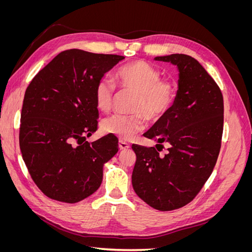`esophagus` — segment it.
Here are the masks:
<instances>
[{"instance_id": "obj_1", "label": "esophagus", "mask_w": 252, "mask_h": 252, "mask_svg": "<svg viewBox=\"0 0 252 252\" xmlns=\"http://www.w3.org/2000/svg\"><path fill=\"white\" fill-rule=\"evenodd\" d=\"M119 148H120L121 150H126V149L130 148V146H129V144H127L126 142L120 141V142H119Z\"/></svg>"}]
</instances>
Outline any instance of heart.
<instances>
[{
	"label": "heart",
	"instance_id": "obj_1",
	"mask_svg": "<svg viewBox=\"0 0 252 252\" xmlns=\"http://www.w3.org/2000/svg\"><path fill=\"white\" fill-rule=\"evenodd\" d=\"M119 85L138 94L131 112L132 116L116 114L101 123V131L128 141L144 129V117L158 121L170 110L177 98V86L171 81L161 80V72L156 67L138 60L120 67L116 72ZM114 95V85L108 79H101L95 84L94 98L96 108L108 112Z\"/></svg>",
	"mask_w": 252,
	"mask_h": 252
}]
</instances>
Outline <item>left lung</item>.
I'll return each instance as SVG.
<instances>
[{"label":"left lung","mask_w":252,"mask_h":252,"mask_svg":"<svg viewBox=\"0 0 252 252\" xmlns=\"http://www.w3.org/2000/svg\"><path fill=\"white\" fill-rule=\"evenodd\" d=\"M177 66V98L170 110L144 136L156 147L132 145L136 161L132 187L152 208L169 211L191 202L210 177L220 148L224 123L223 95L195 59L187 55L156 57ZM169 148L159 156L158 146Z\"/></svg>","instance_id":"obj_1"}]
</instances>
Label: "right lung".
Here are the masks:
<instances>
[{"mask_svg":"<svg viewBox=\"0 0 252 252\" xmlns=\"http://www.w3.org/2000/svg\"><path fill=\"white\" fill-rule=\"evenodd\" d=\"M125 58L81 49L60 52L26 89L20 148L33 182L52 200L78 203L94 193L103 168L119 150L112 134L89 144L96 130L95 84Z\"/></svg>","mask_w":252,"mask_h":252,"instance_id":"right-lung-1","label":"right lung"}]
</instances>
